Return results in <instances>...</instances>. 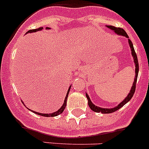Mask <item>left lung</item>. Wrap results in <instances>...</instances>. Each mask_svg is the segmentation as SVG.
Listing matches in <instances>:
<instances>
[{"label":"left lung","instance_id":"left-lung-1","mask_svg":"<svg viewBox=\"0 0 149 149\" xmlns=\"http://www.w3.org/2000/svg\"><path fill=\"white\" fill-rule=\"evenodd\" d=\"M108 28L112 29V30L114 31L117 34L119 35H122V36H125V37L128 38V34L126 33V32L123 30V29L121 28H118V27L116 26H108ZM128 42H129V45L131 49V52H132V55L133 56V59H134V63L135 65H136V77H135V79H134V82H133V86H132V88L130 91V93L128 94V95L125 98L123 102H121L120 104H119L118 106H116V108H111V109H108V108H99V107L95 106L93 103H92L91 100H90V97L89 96L87 95V94H86V97H87V100H88V105L90 107V109L92 110H93L94 112H96V113H104V114H106V113H114L115 111L118 110V109H120V108H122L125 104H126L131 99L132 97L133 96L135 93V90H136V82H137V77H138V74H139V62H138V58H137V55H136V52H135L134 48H133V43L132 41L128 39Z\"/></svg>","mask_w":149,"mask_h":149}]
</instances>
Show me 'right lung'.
<instances>
[{
  "instance_id": "obj_1",
  "label": "right lung",
  "mask_w": 149,
  "mask_h": 149,
  "mask_svg": "<svg viewBox=\"0 0 149 149\" xmlns=\"http://www.w3.org/2000/svg\"><path fill=\"white\" fill-rule=\"evenodd\" d=\"M42 29H43V27H39V28L36 29H31V30L28 31L26 32V33H31V32L38 31L41 30ZM47 29H50V28H49V27H47ZM70 88H71V86L69 87V90H68V91H67V95H66L65 99H64V102L63 105L62 106V108L59 109V110H57L56 112H55V113H51V114H44V113H37V112H34V111H32V112H33V113H36V114L39 115V116H44V117H54V116H59V115H60L61 113H62V112L64 111V110L66 108V105H67V97H68L69 93H70ZM23 103H24V102H23Z\"/></svg>"
}]
</instances>
